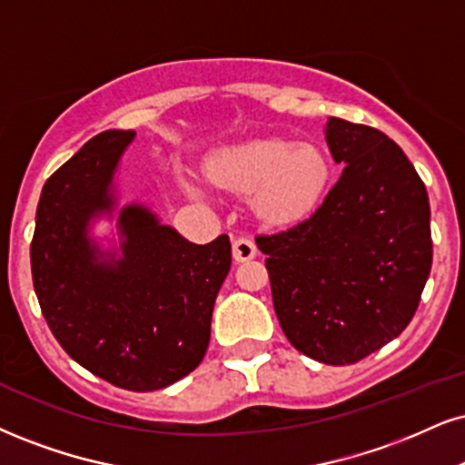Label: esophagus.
I'll use <instances>...</instances> for the list:
<instances>
[{
    "instance_id": "obj_1",
    "label": "esophagus",
    "mask_w": 465,
    "mask_h": 465,
    "mask_svg": "<svg viewBox=\"0 0 465 465\" xmlns=\"http://www.w3.org/2000/svg\"><path fill=\"white\" fill-rule=\"evenodd\" d=\"M256 256V243L250 237H234L232 239V259L237 262L252 261Z\"/></svg>"
}]
</instances>
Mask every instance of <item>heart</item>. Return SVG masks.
<instances>
[{
	"label": "heart",
	"instance_id": "obj_1",
	"mask_svg": "<svg viewBox=\"0 0 465 465\" xmlns=\"http://www.w3.org/2000/svg\"><path fill=\"white\" fill-rule=\"evenodd\" d=\"M215 187L252 192L254 213L269 223H293L311 215L328 193L331 163L311 142L261 137L223 148L204 163Z\"/></svg>",
	"mask_w": 465,
	"mask_h": 465
}]
</instances>
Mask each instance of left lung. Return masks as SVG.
<instances>
[{"instance_id":"obj_1","label":"left lung","mask_w":465,"mask_h":465,"mask_svg":"<svg viewBox=\"0 0 465 465\" xmlns=\"http://www.w3.org/2000/svg\"><path fill=\"white\" fill-rule=\"evenodd\" d=\"M341 179L306 220L256 234L273 308L297 351L323 364L364 360L408 328L433 261L429 198L381 131L330 118Z\"/></svg>"}]
</instances>
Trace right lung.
Here are the masks:
<instances>
[{
	"mask_svg": "<svg viewBox=\"0 0 465 465\" xmlns=\"http://www.w3.org/2000/svg\"><path fill=\"white\" fill-rule=\"evenodd\" d=\"M135 131H103L45 183L32 237V280L55 341L93 375L159 391L203 362L231 239L189 243L142 206L120 211L116 267L94 259L90 217L112 206V176Z\"/></svg>",
	"mask_w": 465,
	"mask_h": 465,
	"instance_id": "add662e5",
	"label": "right lung"
}]
</instances>
